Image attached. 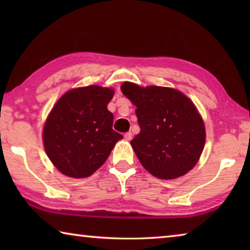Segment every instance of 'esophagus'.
Returning a JSON list of instances; mask_svg holds the SVG:
<instances>
[{
	"mask_svg": "<svg viewBox=\"0 0 250 250\" xmlns=\"http://www.w3.org/2000/svg\"><path fill=\"white\" fill-rule=\"evenodd\" d=\"M132 132H126L125 134V139L126 141H131L132 140Z\"/></svg>",
	"mask_w": 250,
	"mask_h": 250,
	"instance_id": "34e87169",
	"label": "esophagus"
}]
</instances>
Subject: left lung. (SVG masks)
Returning <instances> with one entry per match:
<instances>
[{
    "instance_id": "8db88e82",
    "label": "left lung",
    "mask_w": 250,
    "mask_h": 250,
    "mask_svg": "<svg viewBox=\"0 0 250 250\" xmlns=\"http://www.w3.org/2000/svg\"><path fill=\"white\" fill-rule=\"evenodd\" d=\"M121 91L137 107L140 132L130 145L142 167L162 180L191 171L206 140L204 120L193 101L170 87L125 82Z\"/></svg>"
}]
</instances>
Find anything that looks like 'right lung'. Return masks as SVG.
I'll return each instance as SVG.
<instances>
[{"label": "right lung", "mask_w": 250, "mask_h": 250, "mask_svg": "<svg viewBox=\"0 0 250 250\" xmlns=\"http://www.w3.org/2000/svg\"><path fill=\"white\" fill-rule=\"evenodd\" d=\"M113 96V88L91 84L73 88L54 104L44 124L43 143L62 174L90 176L124 139L112 129L113 115L107 108Z\"/></svg>", "instance_id": "right-lung-1"}]
</instances>
